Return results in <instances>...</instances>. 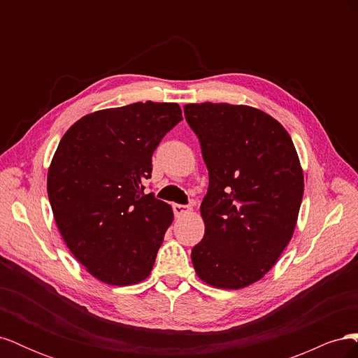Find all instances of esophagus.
<instances>
[{
    "instance_id": "esophagus-1",
    "label": "esophagus",
    "mask_w": 358,
    "mask_h": 358,
    "mask_svg": "<svg viewBox=\"0 0 358 358\" xmlns=\"http://www.w3.org/2000/svg\"><path fill=\"white\" fill-rule=\"evenodd\" d=\"M191 206H185V204H173V212H175L176 216H182L191 213Z\"/></svg>"
}]
</instances>
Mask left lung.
I'll use <instances>...</instances> for the list:
<instances>
[{
	"mask_svg": "<svg viewBox=\"0 0 358 358\" xmlns=\"http://www.w3.org/2000/svg\"><path fill=\"white\" fill-rule=\"evenodd\" d=\"M183 112L209 170L194 268L212 287H248L275 266L296 229L305 180L294 143L255 107L201 103Z\"/></svg>",
	"mask_w": 358,
	"mask_h": 358,
	"instance_id": "8db88e82",
	"label": "left lung"
}]
</instances>
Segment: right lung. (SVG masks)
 <instances>
[{"mask_svg":"<svg viewBox=\"0 0 358 358\" xmlns=\"http://www.w3.org/2000/svg\"><path fill=\"white\" fill-rule=\"evenodd\" d=\"M180 121L176 103H134L86 115L61 138L48 171L52 212L71 254L104 284H138L154 267L173 210L145 182Z\"/></svg>","mask_w":358,"mask_h":358,"instance_id":"obj_1","label":"right lung"}]
</instances>
